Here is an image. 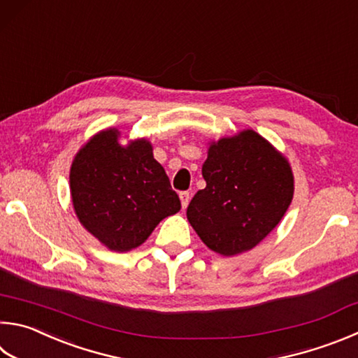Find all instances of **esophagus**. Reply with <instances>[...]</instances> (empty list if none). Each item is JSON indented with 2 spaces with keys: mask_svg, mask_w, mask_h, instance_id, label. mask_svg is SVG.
I'll return each instance as SVG.
<instances>
[{
  "mask_svg": "<svg viewBox=\"0 0 358 358\" xmlns=\"http://www.w3.org/2000/svg\"><path fill=\"white\" fill-rule=\"evenodd\" d=\"M180 200H181V206L186 208L187 203H189V200H191V194L187 192V191L180 192Z\"/></svg>",
  "mask_w": 358,
  "mask_h": 358,
  "instance_id": "obj_1",
  "label": "esophagus"
}]
</instances>
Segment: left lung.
Segmentation results:
<instances>
[{
	"mask_svg": "<svg viewBox=\"0 0 358 358\" xmlns=\"http://www.w3.org/2000/svg\"><path fill=\"white\" fill-rule=\"evenodd\" d=\"M201 175L206 187L192 197L187 219L201 241L227 257L268 236L294 192L288 161L252 129L213 144Z\"/></svg>",
	"mask_w": 358,
	"mask_h": 358,
	"instance_id": "8db88e82",
	"label": "left lung"
}]
</instances>
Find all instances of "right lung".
<instances>
[{
	"mask_svg": "<svg viewBox=\"0 0 358 358\" xmlns=\"http://www.w3.org/2000/svg\"><path fill=\"white\" fill-rule=\"evenodd\" d=\"M119 131L94 136L71 164L70 191L80 222L111 250L141 245L181 203L145 139L128 147Z\"/></svg>",
	"mask_w": 358,
	"mask_h": 358,
	"instance_id": "1",
	"label": "right lung"
}]
</instances>
